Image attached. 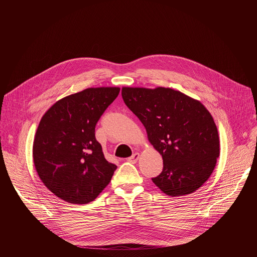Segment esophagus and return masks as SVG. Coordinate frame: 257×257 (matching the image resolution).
Instances as JSON below:
<instances>
[{"label": "esophagus", "mask_w": 257, "mask_h": 257, "mask_svg": "<svg viewBox=\"0 0 257 257\" xmlns=\"http://www.w3.org/2000/svg\"><path fill=\"white\" fill-rule=\"evenodd\" d=\"M138 159H139V154H138V153H135V154H133L130 158H128L127 161L130 162V163H132V164H135V163L138 161Z\"/></svg>", "instance_id": "1"}]
</instances>
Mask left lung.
<instances>
[{
    "mask_svg": "<svg viewBox=\"0 0 257 257\" xmlns=\"http://www.w3.org/2000/svg\"><path fill=\"white\" fill-rule=\"evenodd\" d=\"M122 97L163 157L155 184L170 196L190 194L203 185L219 156L217 129L205 106L165 87H123Z\"/></svg>",
    "mask_w": 257,
    "mask_h": 257,
    "instance_id": "8db88e82",
    "label": "left lung"
}]
</instances>
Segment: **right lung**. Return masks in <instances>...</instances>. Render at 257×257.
Here are the masks:
<instances>
[{"instance_id":"add662e5","label":"right lung","mask_w":257,"mask_h":257,"mask_svg":"<svg viewBox=\"0 0 257 257\" xmlns=\"http://www.w3.org/2000/svg\"><path fill=\"white\" fill-rule=\"evenodd\" d=\"M119 92V87L87 88L60 99L42 118L33 162L44 184L59 198L91 202L111 181L117 166L105 160L95 125Z\"/></svg>"}]
</instances>
